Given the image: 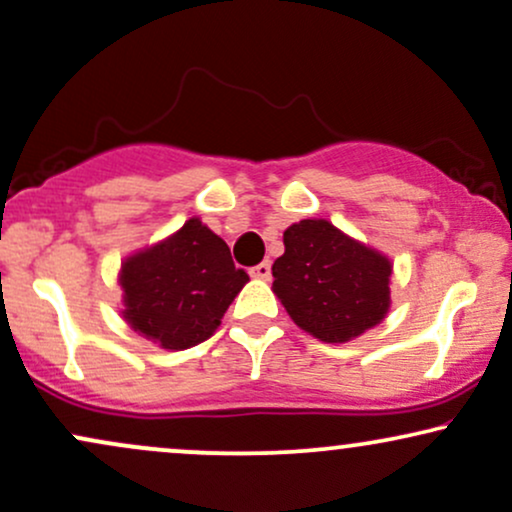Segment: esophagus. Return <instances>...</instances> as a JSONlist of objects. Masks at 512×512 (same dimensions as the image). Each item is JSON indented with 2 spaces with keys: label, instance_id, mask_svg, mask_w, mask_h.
<instances>
[{
  "label": "esophagus",
  "instance_id": "esophagus-1",
  "mask_svg": "<svg viewBox=\"0 0 512 512\" xmlns=\"http://www.w3.org/2000/svg\"><path fill=\"white\" fill-rule=\"evenodd\" d=\"M250 276H255V279H269V276H272V264L269 262L255 264V267L250 269Z\"/></svg>",
  "mask_w": 512,
  "mask_h": 512
}]
</instances>
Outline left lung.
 <instances>
[{
	"mask_svg": "<svg viewBox=\"0 0 512 512\" xmlns=\"http://www.w3.org/2000/svg\"><path fill=\"white\" fill-rule=\"evenodd\" d=\"M284 255L272 264V291L301 330L344 344L380 325L390 310L392 262L325 219L284 231Z\"/></svg>",
	"mask_w": 512,
	"mask_h": 512,
	"instance_id": "8db88e82",
	"label": "left lung"
}]
</instances>
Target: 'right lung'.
<instances>
[{"label": "right lung", "mask_w": 512, "mask_h": 512, "mask_svg": "<svg viewBox=\"0 0 512 512\" xmlns=\"http://www.w3.org/2000/svg\"><path fill=\"white\" fill-rule=\"evenodd\" d=\"M250 281L231 250L199 219L122 262V317L161 349L180 351L209 339Z\"/></svg>", "instance_id": "1"}]
</instances>
